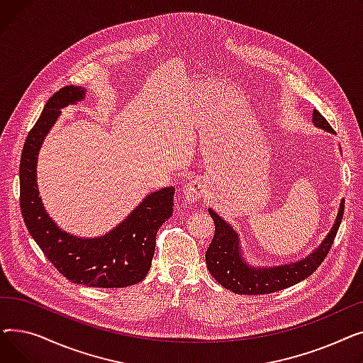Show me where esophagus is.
<instances>
[{"label": "esophagus", "mask_w": 363, "mask_h": 363, "mask_svg": "<svg viewBox=\"0 0 363 363\" xmlns=\"http://www.w3.org/2000/svg\"><path fill=\"white\" fill-rule=\"evenodd\" d=\"M182 194L189 204H194L204 196V185L201 181H191L189 184L184 185Z\"/></svg>", "instance_id": "1"}]
</instances>
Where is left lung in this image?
I'll return each mask as SVG.
<instances>
[{"label": "left lung", "instance_id": "left-lung-1", "mask_svg": "<svg viewBox=\"0 0 363 363\" xmlns=\"http://www.w3.org/2000/svg\"><path fill=\"white\" fill-rule=\"evenodd\" d=\"M313 125L327 132H334L327 119L313 110ZM215 222V237L206 252V264L211 275L235 294H271L311 277L327 257L335 234L345 215V199H341L338 213L331 231L316 249L304 259L282 263L279 266H255L245 260L241 240L234 228L223 220L213 208H208Z\"/></svg>", "mask_w": 363, "mask_h": 363}]
</instances>
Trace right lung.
<instances>
[{"label":"right lung","mask_w":363,"mask_h":363,"mask_svg":"<svg viewBox=\"0 0 363 363\" xmlns=\"http://www.w3.org/2000/svg\"><path fill=\"white\" fill-rule=\"evenodd\" d=\"M84 86H65L47 101L30 129L21 159V211L29 234L47 259L74 284L122 289L138 284L150 271L159 228L174 213V186L145 196L116 228L101 237L72 235L47 213L36 182V163L47 133L62 108L85 99Z\"/></svg>","instance_id":"1"}]
</instances>
